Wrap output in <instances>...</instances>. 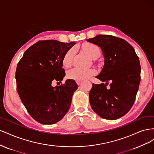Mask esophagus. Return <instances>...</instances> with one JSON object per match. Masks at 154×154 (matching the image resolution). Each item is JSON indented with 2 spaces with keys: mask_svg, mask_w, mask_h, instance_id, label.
<instances>
[{
  "mask_svg": "<svg viewBox=\"0 0 154 154\" xmlns=\"http://www.w3.org/2000/svg\"><path fill=\"white\" fill-rule=\"evenodd\" d=\"M76 83L79 85L81 83V81H76Z\"/></svg>",
  "mask_w": 154,
  "mask_h": 154,
  "instance_id": "esophagus-1",
  "label": "esophagus"
}]
</instances>
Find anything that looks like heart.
Listing matches in <instances>:
<instances>
[{
  "instance_id": "heart-1",
  "label": "heart",
  "mask_w": 154,
  "mask_h": 154,
  "mask_svg": "<svg viewBox=\"0 0 154 154\" xmlns=\"http://www.w3.org/2000/svg\"><path fill=\"white\" fill-rule=\"evenodd\" d=\"M83 49L92 58H97L101 54L100 48L96 44L87 43L83 45ZM74 54V49L71 48L65 53L62 58V64L65 67H69L71 66ZM96 74V70L93 68L80 69L74 67L67 72V77L71 80L80 81L90 78Z\"/></svg>"
}]
</instances>
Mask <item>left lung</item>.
Returning <instances> with one entry per match:
<instances>
[{
	"mask_svg": "<svg viewBox=\"0 0 154 154\" xmlns=\"http://www.w3.org/2000/svg\"><path fill=\"white\" fill-rule=\"evenodd\" d=\"M101 48L105 58L101 72L96 76L101 84L93 83L89 92L92 110L109 120L122 117L132 108L141 80V66L132 46L112 35H98L87 39ZM110 81L109 88L106 86Z\"/></svg>",
	"mask_w": 154,
	"mask_h": 154,
	"instance_id": "left-lung-1",
	"label": "left lung"
}]
</instances>
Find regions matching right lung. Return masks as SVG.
<instances>
[{
  "label": "right lung",
  "mask_w": 154,
  "mask_h": 154,
  "mask_svg": "<svg viewBox=\"0 0 154 154\" xmlns=\"http://www.w3.org/2000/svg\"><path fill=\"white\" fill-rule=\"evenodd\" d=\"M75 42L55 40L37 42L27 49L17 64V90L28 113L37 122L52 125L68 112L76 82L69 79L64 84L52 87L53 81L61 83L66 74L62 58Z\"/></svg>",
  "instance_id": "obj_1"
}]
</instances>
